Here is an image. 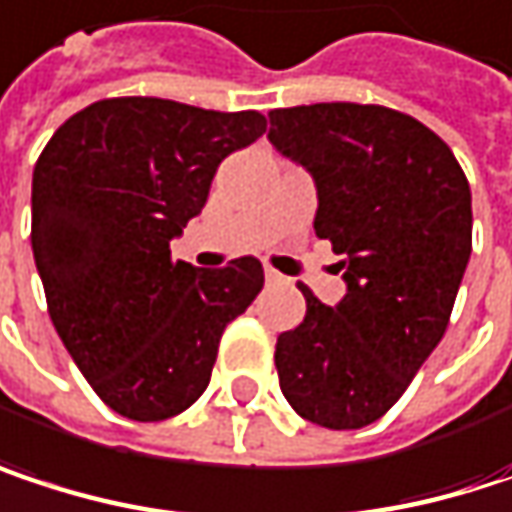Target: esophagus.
Listing matches in <instances>:
<instances>
[{
    "instance_id": "34e87169",
    "label": "esophagus",
    "mask_w": 512,
    "mask_h": 512,
    "mask_svg": "<svg viewBox=\"0 0 512 512\" xmlns=\"http://www.w3.org/2000/svg\"><path fill=\"white\" fill-rule=\"evenodd\" d=\"M266 281H269V284H278V281H281V275H278L275 269H269V266H266Z\"/></svg>"
}]
</instances>
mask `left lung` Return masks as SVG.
Wrapping results in <instances>:
<instances>
[{
  "label": "left lung",
  "mask_w": 512,
  "mask_h": 512,
  "mask_svg": "<svg viewBox=\"0 0 512 512\" xmlns=\"http://www.w3.org/2000/svg\"><path fill=\"white\" fill-rule=\"evenodd\" d=\"M269 142L314 174V231L347 278L335 308L299 284L308 311L278 335V382L305 421L358 430L403 397L448 329L471 255V189L454 151L388 106L272 109Z\"/></svg>",
  "instance_id": "obj_1"
}]
</instances>
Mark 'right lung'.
<instances>
[{"label":"right lung","mask_w":512,"mask_h":512,"mask_svg":"<svg viewBox=\"0 0 512 512\" xmlns=\"http://www.w3.org/2000/svg\"><path fill=\"white\" fill-rule=\"evenodd\" d=\"M263 133L255 109L109 97L70 115L35 162L32 252L52 326L130 421H165L204 394L225 326L263 287L257 257L171 260L219 162Z\"/></svg>","instance_id":"right-lung-1"}]
</instances>
